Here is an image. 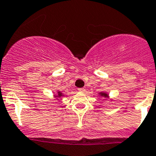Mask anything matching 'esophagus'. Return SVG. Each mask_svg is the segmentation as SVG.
I'll return each mask as SVG.
<instances>
[{
  "label": "esophagus",
  "instance_id": "1",
  "mask_svg": "<svg viewBox=\"0 0 156 156\" xmlns=\"http://www.w3.org/2000/svg\"><path fill=\"white\" fill-rule=\"evenodd\" d=\"M78 91L81 92V93H84V92L85 91V89L83 88V87H81V88H78Z\"/></svg>",
  "mask_w": 156,
  "mask_h": 156
}]
</instances>
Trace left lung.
<instances>
[{
	"label": "left lung",
	"mask_w": 156,
	"mask_h": 156,
	"mask_svg": "<svg viewBox=\"0 0 156 156\" xmlns=\"http://www.w3.org/2000/svg\"><path fill=\"white\" fill-rule=\"evenodd\" d=\"M101 96H104V97H105V98H107V95L106 94H101Z\"/></svg>",
	"instance_id": "left-lung-1"
}]
</instances>
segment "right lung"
I'll return each mask as SVG.
<instances>
[{"label": "right lung", "mask_w": 156, "mask_h": 156, "mask_svg": "<svg viewBox=\"0 0 156 156\" xmlns=\"http://www.w3.org/2000/svg\"><path fill=\"white\" fill-rule=\"evenodd\" d=\"M58 96H62V94L61 93H58Z\"/></svg>", "instance_id": "add662e5"}]
</instances>
